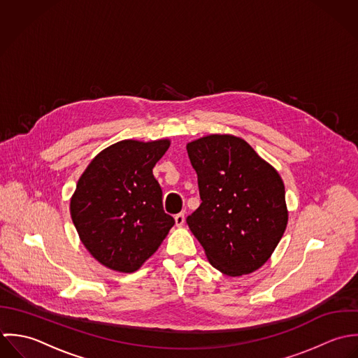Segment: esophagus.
I'll list each match as a JSON object with an SVG mask.
<instances>
[{"instance_id":"1","label":"esophagus","mask_w":358,"mask_h":358,"mask_svg":"<svg viewBox=\"0 0 358 358\" xmlns=\"http://www.w3.org/2000/svg\"><path fill=\"white\" fill-rule=\"evenodd\" d=\"M174 220H176L177 227H182L185 222V212H181V213L174 215Z\"/></svg>"}]
</instances>
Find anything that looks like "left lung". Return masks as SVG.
Returning <instances> with one entry per match:
<instances>
[{"mask_svg": "<svg viewBox=\"0 0 358 358\" xmlns=\"http://www.w3.org/2000/svg\"><path fill=\"white\" fill-rule=\"evenodd\" d=\"M201 206L187 224L210 264L228 277L250 274L285 232V187L278 171L239 137L212 134L187 145Z\"/></svg>", "mask_w": 358, "mask_h": 358, "instance_id": "left-lung-1", "label": "left lung"}]
</instances>
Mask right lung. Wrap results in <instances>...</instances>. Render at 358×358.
<instances>
[{"label":"right lung","instance_id":"right-lung-1","mask_svg":"<svg viewBox=\"0 0 358 358\" xmlns=\"http://www.w3.org/2000/svg\"><path fill=\"white\" fill-rule=\"evenodd\" d=\"M169 146V140L113 143L81 174L71 215L83 245L102 266L137 271L174 225L152 173Z\"/></svg>","mask_w":358,"mask_h":358}]
</instances>
